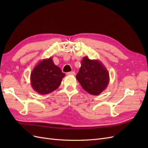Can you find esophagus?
<instances>
[{
  "label": "esophagus",
  "instance_id": "1",
  "mask_svg": "<svg viewBox=\"0 0 148 148\" xmlns=\"http://www.w3.org/2000/svg\"><path fill=\"white\" fill-rule=\"evenodd\" d=\"M67 75H75V71H70V72L67 73Z\"/></svg>",
  "mask_w": 148,
  "mask_h": 148
}]
</instances>
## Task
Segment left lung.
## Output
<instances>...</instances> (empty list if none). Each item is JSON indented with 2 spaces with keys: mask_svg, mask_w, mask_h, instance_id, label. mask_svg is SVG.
Wrapping results in <instances>:
<instances>
[{
  "mask_svg": "<svg viewBox=\"0 0 148 148\" xmlns=\"http://www.w3.org/2000/svg\"><path fill=\"white\" fill-rule=\"evenodd\" d=\"M84 90L92 95H99L109 83V73L99 60L89 59L87 56L82 60V66L76 76Z\"/></svg>",
  "mask_w": 148,
  "mask_h": 148,
  "instance_id": "left-lung-1",
  "label": "left lung"
}]
</instances>
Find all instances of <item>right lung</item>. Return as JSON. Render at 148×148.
<instances>
[{
  "label": "right lung",
  "instance_id": "obj_1",
  "mask_svg": "<svg viewBox=\"0 0 148 148\" xmlns=\"http://www.w3.org/2000/svg\"><path fill=\"white\" fill-rule=\"evenodd\" d=\"M65 75L60 67L53 63L52 57L43 59L31 71V86L38 93L47 95L59 87Z\"/></svg>",
  "mask_w": 148,
  "mask_h": 148
}]
</instances>
